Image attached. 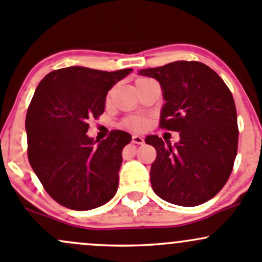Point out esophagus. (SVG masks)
Segmentation results:
<instances>
[{
  "mask_svg": "<svg viewBox=\"0 0 262 262\" xmlns=\"http://www.w3.org/2000/svg\"><path fill=\"white\" fill-rule=\"evenodd\" d=\"M132 142L136 143V145H142L143 137L139 136V135H134V136H132Z\"/></svg>",
  "mask_w": 262,
  "mask_h": 262,
  "instance_id": "34e87169",
  "label": "esophagus"
}]
</instances>
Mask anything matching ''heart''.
<instances>
[{"mask_svg": "<svg viewBox=\"0 0 262 262\" xmlns=\"http://www.w3.org/2000/svg\"><path fill=\"white\" fill-rule=\"evenodd\" d=\"M143 80H147V78H139L137 82ZM123 125H125L126 127L131 128V130L140 131L143 130V128L148 125V119L146 116H142V115H134V116L126 117V119L123 120Z\"/></svg>", "mask_w": 262, "mask_h": 262, "instance_id": "obj_1", "label": "heart"}]
</instances>
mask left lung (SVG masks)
I'll list each match as a JSON object with an SVG mask.
<instances>
[{
	"label": "left lung",
	"instance_id": "8db88e82",
	"mask_svg": "<svg viewBox=\"0 0 262 262\" xmlns=\"http://www.w3.org/2000/svg\"><path fill=\"white\" fill-rule=\"evenodd\" d=\"M140 75L156 78L166 101L160 127L180 132L175 146L150 135L156 148L151 186L159 198L180 206L212 199L229 180L237 154L238 127L231 91L213 70L198 61H175Z\"/></svg>",
	"mask_w": 262,
	"mask_h": 262
}]
</instances>
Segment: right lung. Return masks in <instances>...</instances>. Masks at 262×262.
Wrapping results in <instances>:
<instances>
[{
    "mask_svg": "<svg viewBox=\"0 0 262 262\" xmlns=\"http://www.w3.org/2000/svg\"><path fill=\"white\" fill-rule=\"evenodd\" d=\"M131 71L66 67L47 74L36 89L26 115L27 156L46 192L67 209H96L116 193L131 135L112 130L95 145L86 132L89 120L105 111L108 90Z\"/></svg>",
    "mask_w": 262,
    "mask_h": 262,
    "instance_id": "obj_1",
    "label": "right lung"
}]
</instances>
